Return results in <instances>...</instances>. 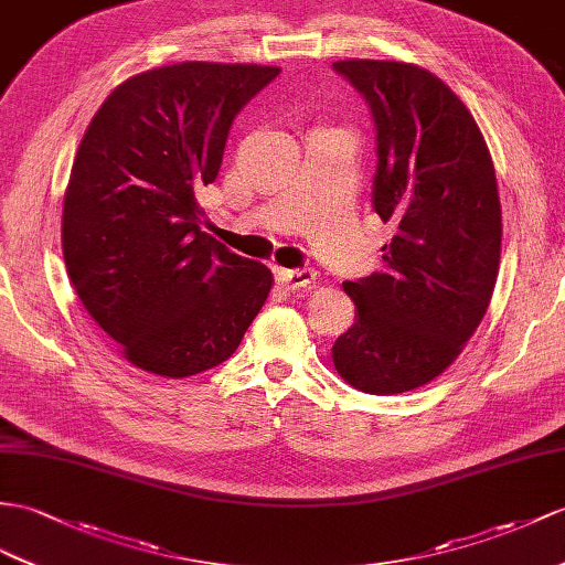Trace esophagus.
<instances>
[{"label":"esophagus","mask_w":565,"mask_h":565,"mask_svg":"<svg viewBox=\"0 0 565 565\" xmlns=\"http://www.w3.org/2000/svg\"><path fill=\"white\" fill-rule=\"evenodd\" d=\"M275 275H278V282H282L287 290H301V287H309L316 282V270L311 268H275Z\"/></svg>","instance_id":"1"}]
</instances>
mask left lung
<instances>
[{"label": "left lung", "instance_id": "1", "mask_svg": "<svg viewBox=\"0 0 565 565\" xmlns=\"http://www.w3.org/2000/svg\"><path fill=\"white\" fill-rule=\"evenodd\" d=\"M333 68L374 115V209L395 227L383 270L342 285L356 321L333 364L362 393H407L458 360L489 309L503 235L497 172L470 109L431 72L391 60Z\"/></svg>", "mask_w": 565, "mask_h": 565}]
</instances>
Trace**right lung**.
Here are the masks:
<instances>
[{
	"instance_id": "add662e5",
	"label": "right lung",
	"mask_w": 565,
	"mask_h": 565,
	"mask_svg": "<svg viewBox=\"0 0 565 565\" xmlns=\"http://www.w3.org/2000/svg\"><path fill=\"white\" fill-rule=\"evenodd\" d=\"M278 66L179 62L119 84L90 119L64 191L62 252L81 305L148 374L186 379L239 348L273 273L201 232L196 191L232 119Z\"/></svg>"
}]
</instances>
